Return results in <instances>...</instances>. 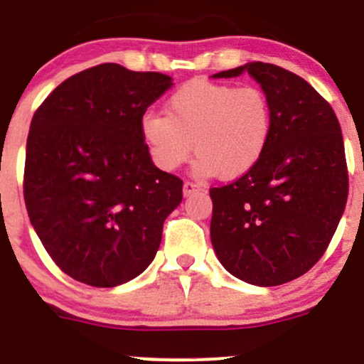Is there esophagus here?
Listing matches in <instances>:
<instances>
[{"mask_svg":"<svg viewBox=\"0 0 364 364\" xmlns=\"http://www.w3.org/2000/svg\"><path fill=\"white\" fill-rule=\"evenodd\" d=\"M198 188H200V186H198L197 183L185 181V183H183V195H192L193 192H197Z\"/></svg>","mask_w":364,"mask_h":364,"instance_id":"obj_1","label":"esophagus"}]
</instances>
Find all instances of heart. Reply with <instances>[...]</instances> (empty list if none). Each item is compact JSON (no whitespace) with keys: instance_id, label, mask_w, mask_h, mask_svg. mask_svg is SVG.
Masks as SVG:
<instances>
[{"instance_id":"1","label":"heart","mask_w":364,"mask_h":364,"mask_svg":"<svg viewBox=\"0 0 364 364\" xmlns=\"http://www.w3.org/2000/svg\"><path fill=\"white\" fill-rule=\"evenodd\" d=\"M274 132L270 99L258 87L192 80L172 92L166 117L146 113L141 137L162 171H174L192 151L202 176L235 179L262 160Z\"/></svg>"}]
</instances>
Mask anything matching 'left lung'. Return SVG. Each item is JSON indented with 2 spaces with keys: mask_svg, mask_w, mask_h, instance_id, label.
Instances as JSON below:
<instances>
[{
  "mask_svg": "<svg viewBox=\"0 0 364 364\" xmlns=\"http://www.w3.org/2000/svg\"><path fill=\"white\" fill-rule=\"evenodd\" d=\"M247 73L270 99L274 132L265 155L230 185L211 188V242L221 265L255 286H279L311 270L338 227L349 193L342 129L311 83L267 63Z\"/></svg>",
  "mask_w": 364,
  "mask_h": 364,
  "instance_id": "obj_1",
  "label": "left lung"
}]
</instances>
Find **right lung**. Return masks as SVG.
<instances>
[{
    "label": "right lung",
    "mask_w": 364,
    "mask_h": 364,
    "mask_svg": "<svg viewBox=\"0 0 364 364\" xmlns=\"http://www.w3.org/2000/svg\"><path fill=\"white\" fill-rule=\"evenodd\" d=\"M172 87L162 73L99 64L64 80L36 109L26 146L24 200L55 265L113 288L146 270L183 181L151 162L141 120Z\"/></svg>",
    "instance_id": "obj_1"
}]
</instances>
